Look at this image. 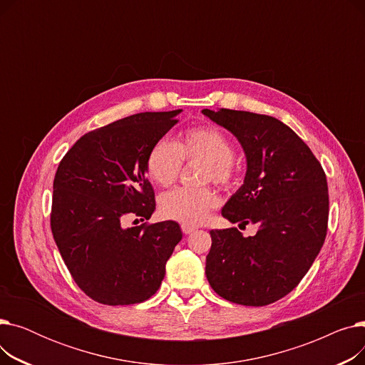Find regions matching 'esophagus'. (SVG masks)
<instances>
[{
    "mask_svg": "<svg viewBox=\"0 0 365 365\" xmlns=\"http://www.w3.org/2000/svg\"><path fill=\"white\" fill-rule=\"evenodd\" d=\"M197 226H194V225H186V223H183L182 225V231H183V234L185 235H189V234H192V232H195L197 231Z\"/></svg>",
    "mask_w": 365,
    "mask_h": 365,
    "instance_id": "obj_1",
    "label": "esophagus"
}]
</instances>
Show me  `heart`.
Returning a JSON list of instances; mask_svg holds the SVG:
<instances>
[{
  "label": "heart",
  "instance_id": "1",
  "mask_svg": "<svg viewBox=\"0 0 365 365\" xmlns=\"http://www.w3.org/2000/svg\"><path fill=\"white\" fill-rule=\"evenodd\" d=\"M235 148L226 134L212 125L194 127L183 131L176 143L158 140L146 158V171L152 182L170 186L178 179L182 160L202 161L201 182H215L227 186L234 182ZM219 204L212 187H176L160 197V212L170 220L186 225L204 222L210 210Z\"/></svg>",
  "mask_w": 365,
  "mask_h": 365
}]
</instances>
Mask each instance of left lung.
Listing matches in <instances>:
<instances>
[{"label":"left lung","mask_w":365,"mask_h":365,"mask_svg":"<svg viewBox=\"0 0 365 365\" xmlns=\"http://www.w3.org/2000/svg\"><path fill=\"white\" fill-rule=\"evenodd\" d=\"M202 113L231 131L245 155L244 182L222 216L238 226H259L255 237H244L237 227L210 232L207 279L229 302L274 303L309 271L327 235L325 173L308 145L269 115L232 109Z\"/></svg>","instance_id":"1"}]
</instances>
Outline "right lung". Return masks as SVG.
I'll return each instance as SVG.
<instances>
[{"label": "right lung", "mask_w": 365, "mask_h": 365, "mask_svg": "<svg viewBox=\"0 0 365 365\" xmlns=\"http://www.w3.org/2000/svg\"><path fill=\"white\" fill-rule=\"evenodd\" d=\"M180 112H142L93 130L57 167L53 238L73 281L96 302L140 303L164 279L165 263L182 240L180 226L125 222L130 216L148 220L155 212L146 158Z\"/></svg>", "instance_id": "obj_1"}]
</instances>
